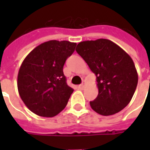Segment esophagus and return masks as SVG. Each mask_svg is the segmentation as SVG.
<instances>
[{
  "label": "esophagus",
  "instance_id": "34e87169",
  "mask_svg": "<svg viewBox=\"0 0 150 150\" xmlns=\"http://www.w3.org/2000/svg\"><path fill=\"white\" fill-rule=\"evenodd\" d=\"M84 87H85V82H82V84L79 85V86H78V88L79 89H84Z\"/></svg>",
  "mask_w": 150,
  "mask_h": 150
}]
</instances>
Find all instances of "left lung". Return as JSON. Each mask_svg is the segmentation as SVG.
<instances>
[{
    "label": "left lung",
    "mask_w": 150,
    "mask_h": 150,
    "mask_svg": "<svg viewBox=\"0 0 150 150\" xmlns=\"http://www.w3.org/2000/svg\"><path fill=\"white\" fill-rule=\"evenodd\" d=\"M75 50L96 76L99 93L89 103L92 109L103 116L123 110L138 84L137 71L131 57L106 39L81 42Z\"/></svg>",
    "instance_id": "left-lung-1"
}]
</instances>
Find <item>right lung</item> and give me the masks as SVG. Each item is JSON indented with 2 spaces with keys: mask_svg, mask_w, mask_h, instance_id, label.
Masks as SVG:
<instances>
[{
  "mask_svg": "<svg viewBox=\"0 0 150 150\" xmlns=\"http://www.w3.org/2000/svg\"><path fill=\"white\" fill-rule=\"evenodd\" d=\"M76 43L50 40L34 48L24 59L18 74V90L28 108L51 117L64 109L74 91L66 82L63 67Z\"/></svg>",
  "mask_w": 150,
  "mask_h": 150,
  "instance_id": "obj_1",
  "label": "right lung"
}]
</instances>
